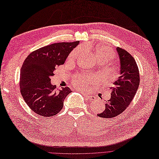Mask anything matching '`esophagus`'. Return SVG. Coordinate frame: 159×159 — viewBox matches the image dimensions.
Instances as JSON below:
<instances>
[{"label": "esophagus", "instance_id": "34e87169", "mask_svg": "<svg viewBox=\"0 0 159 159\" xmlns=\"http://www.w3.org/2000/svg\"><path fill=\"white\" fill-rule=\"evenodd\" d=\"M84 98H86V100H91V101H92V100L95 99L94 96L90 95H89L88 93H84Z\"/></svg>", "mask_w": 159, "mask_h": 159}]
</instances>
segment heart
Masks as SVG:
<instances>
[{
  "mask_svg": "<svg viewBox=\"0 0 159 159\" xmlns=\"http://www.w3.org/2000/svg\"><path fill=\"white\" fill-rule=\"evenodd\" d=\"M77 51L72 52L70 55L69 59L70 60L75 59V58L77 57ZM96 55L98 60L106 59L108 60L110 59H112L114 57V52L111 48L108 46H100L98 47V50H97ZM97 79L95 77H92L91 75L82 74L76 77L75 84L81 88H86L88 83H89V82H94Z\"/></svg>",
  "mask_w": 159,
  "mask_h": 159,
  "instance_id": "obj_1",
  "label": "heart"
}]
</instances>
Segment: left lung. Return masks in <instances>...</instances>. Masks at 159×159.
<instances>
[{
	"label": "left lung",
	"mask_w": 159,
	"mask_h": 159,
	"mask_svg": "<svg viewBox=\"0 0 159 159\" xmlns=\"http://www.w3.org/2000/svg\"><path fill=\"white\" fill-rule=\"evenodd\" d=\"M120 60L118 78L111 87V98L105 104V110L98 114L101 118H114L121 114L132 101L140 84L139 67L134 58L125 49L116 48Z\"/></svg>",
	"instance_id": "8db88e82"
}]
</instances>
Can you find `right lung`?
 I'll use <instances>...</instances> for the list:
<instances>
[{"label": "right lung", "mask_w": 159, "mask_h": 159, "mask_svg": "<svg viewBox=\"0 0 159 159\" xmlns=\"http://www.w3.org/2000/svg\"><path fill=\"white\" fill-rule=\"evenodd\" d=\"M79 43V41L51 44L33 51L25 60L20 73V92L37 114L51 117L62 109L64 101L71 90L69 87L57 89L51 84V77Z\"/></svg>", "instance_id": "add662e5"}]
</instances>
